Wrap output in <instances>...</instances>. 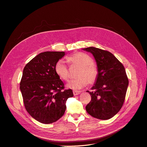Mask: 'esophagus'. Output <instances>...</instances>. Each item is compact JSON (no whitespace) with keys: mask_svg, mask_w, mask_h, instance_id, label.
I'll list each match as a JSON object with an SVG mask.
<instances>
[{"mask_svg":"<svg viewBox=\"0 0 147 147\" xmlns=\"http://www.w3.org/2000/svg\"><path fill=\"white\" fill-rule=\"evenodd\" d=\"M73 93H74V96H77V95L80 94V92L78 91H73Z\"/></svg>","mask_w":147,"mask_h":147,"instance_id":"obj_1","label":"esophagus"}]
</instances>
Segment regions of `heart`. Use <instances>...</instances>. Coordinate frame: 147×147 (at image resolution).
Returning a JSON list of instances; mask_svg holds the SVG:
<instances>
[{
  "label": "heart",
  "mask_w": 147,
  "mask_h": 147,
  "mask_svg": "<svg viewBox=\"0 0 147 147\" xmlns=\"http://www.w3.org/2000/svg\"><path fill=\"white\" fill-rule=\"evenodd\" d=\"M67 61L70 64L80 67L77 74L78 78L70 80L67 84V87L74 90H79L88 84L94 83L98 76V70L92 64V59L85 54L78 52L67 57ZM56 75L63 80H67L69 76V69L63 60L57 61L55 65Z\"/></svg>",
  "instance_id": "obj_1"
}]
</instances>
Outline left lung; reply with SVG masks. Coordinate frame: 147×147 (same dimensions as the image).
<instances>
[{
    "label": "left lung",
    "instance_id": "obj_1",
    "mask_svg": "<svg viewBox=\"0 0 147 147\" xmlns=\"http://www.w3.org/2000/svg\"><path fill=\"white\" fill-rule=\"evenodd\" d=\"M94 56L98 76L89 92L91 100L86 106L91 116L100 119L114 117L123 105L129 80L123 65L112 53L93 47L83 48Z\"/></svg>",
    "mask_w": 147,
    "mask_h": 147
}]
</instances>
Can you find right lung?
<instances>
[{
    "instance_id": "add662e5",
    "label": "right lung",
    "mask_w": 147,
    "mask_h": 147,
    "mask_svg": "<svg viewBox=\"0 0 147 147\" xmlns=\"http://www.w3.org/2000/svg\"><path fill=\"white\" fill-rule=\"evenodd\" d=\"M65 55L64 51H45L30 60L23 69L20 90L25 108L35 119L50 124L63 116L66 101L74 96L55 71L56 62Z\"/></svg>"
}]
</instances>
